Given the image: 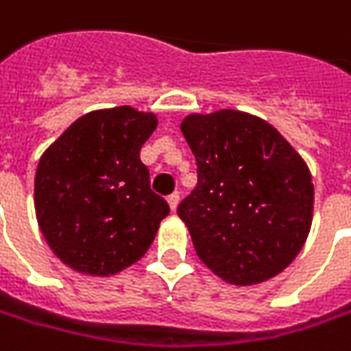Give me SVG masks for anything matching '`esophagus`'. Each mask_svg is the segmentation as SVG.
<instances>
[{"instance_id":"34e87169","label":"esophagus","mask_w":351,"mask_h":351,"mask_svg":"<svg viewBox=\"0 0 351 351\" xmlns=\"http://www.w3.org/2000/svg\"><path fill=\"white\" fill-rule=\"evenodd\" d=\"M178 199H180L178 192H173L171 196H167V202H169V206H171V210H173V212H175L176 206H178Z\"/></svg>"}]
</instances>
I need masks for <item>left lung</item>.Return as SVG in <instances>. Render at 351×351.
Returning a JSON list of instances; mask_svg holds the SVG:
<instances>
[{
  "label": "left lung",
  "instance_id": "1",
  "mask_svg": "<svg viewBox=\"0 0 351 351\" xmlns=\"http://www.w3.org/2000/svg\"><path fill=\"white\" fill-rule=\"evenodd\" d=\"M180 130L198 184L178 206L199 260L233 285L270 280L295 260L313 223L305 159L258 116L221 108L188 114Z\"/></svg>",
  "mask_w": 351,
  "mask_h": 351
}]
</instances>
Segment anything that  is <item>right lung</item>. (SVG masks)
Wrapping results in <instances>:
<instances>
[{
    "mask_svg": "<svg viewBox=\"0 0 351 351\" xmlns=\"http://www.w3.org/2000/svg\"><path fill=\"white\" fill-rule=\"evenodd\" d=\"M157 114L114 106L77 118L43 153L34 212L48 247L71 270L108 278L138 262L169 215L149 186L141 145Z\"/></svg>",
    "mask_w": 351,
    "mask_h": 351,
    "instance_id": "add662e5",
    "label": "right lung"
}]
</instances>
